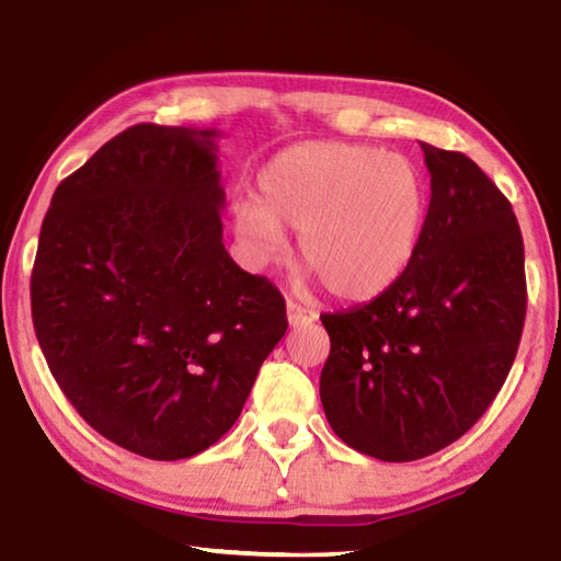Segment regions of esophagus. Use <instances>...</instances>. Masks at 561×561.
Segmentation results:
<instances>
[{
  "label": "esophagus",
  "instance_id": "1",
  "mask_svg": "<svg viewBox=\"0 0 561 561\" xmlns=\"http://www.w3.org/2000/svg\"><path fill=\"white\" fill-rule=\"evenodd\" d=\"M286 313H288V323L290 325H306V323H313L316 318H318L316 310L300 306V304H296V300H288Z\"/></svg>",
  "mask_w": 561,
  "mask_h": 561
}]
</instances>
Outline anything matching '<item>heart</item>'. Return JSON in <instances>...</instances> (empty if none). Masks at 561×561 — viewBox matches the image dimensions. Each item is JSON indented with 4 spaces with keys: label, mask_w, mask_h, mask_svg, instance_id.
I'll return each mask as SVG.
<instances>
[{
    "label": "heart",
    "mask_w": 561,
    "mask_h": 561,
    "mask_svg": "<svg viewBox=\"0 0 561 561\" xmlns=\"http://www.w3.org/2000/svg\"><path fill=\"white\" fill-rule=\"evenodd\" d=\"M424 170L407 154L360 142H304L257 175V201L232 208V230L257 265L278 261L286 230L298 255L335 298H374L419 251L428 218Z\"/></svg>",
    "instance_id": "heart-1"
}]
</instances>
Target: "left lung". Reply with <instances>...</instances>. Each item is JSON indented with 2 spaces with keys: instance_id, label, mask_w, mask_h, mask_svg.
Wrapping results in <instances>:
<instances>
[{
  "instance_id": "8db88e82",
  "label": "left lung",
  "mask_w": 561,
  "mask_h": 561,
  "mask_svg": "<svg viewBox=\"0 0 561 561\" xmlns=\"http://www.w3.org/2000/svg\"><path fill=\"white\" fill-rule=\"evenodd\" d=\"M421 150L431 201L407 273L368 304L321 316L325 419L351 449L381 461L424 459L484 416L527 313L512 203L467 154Z\"/></svg>"
}]
</instances>
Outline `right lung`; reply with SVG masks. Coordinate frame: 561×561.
Masks as SVG:
<instances>
[{
    "instance_id": "obj_1",
    "label": "right lung",
    "mask_w": 561,
    "mask_h": 561,
    "mask_svg": "<svg viewBox=\"0 0 561 561\" xmlns=\"http://www.w3.org/2000/svg\"><path fill=\"white\" fill-rule=\"evenodd\" d=\"M218 135L142 123L112 137L57 185L32 268L59 389L154 461L218 442L288 329L278 288L222 245Z\"/></svg>"
}]
</instances>
